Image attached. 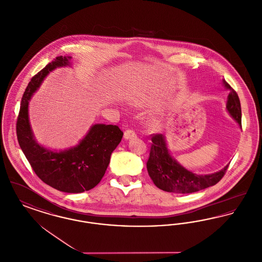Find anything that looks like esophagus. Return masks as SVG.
<instances>
[{"label": "esophagus", "instance_id": "34e87169", "mask_svg": "<svg viewBox=\"0 0 262 262\" xmlns=\"http://www.w3.org/2000/svg\"><path fill=\"white\" fill-rule=\"evenodd\" d=\"M125 139H129V138H133V137H137V134L134 129L132 128H127L125 132V135H124Z\"/></svg>", "mask_w": 262, "mask_h": 262}]
</instances>
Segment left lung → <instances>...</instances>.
I'll return each mask as SVG.
<instances>
[{"label":"left lung","instance_id":"obj_1","mask_svg":"<svg viewBox=\"0 0 262 262\" xmlns=\"http://www.w3.org/2000/svg\"><path fill=\"white\" fill-rule=\"evenodd\" d=\"M230 90L227 110L242 127V109L237 92L224 80ZM227 165L221 171L210 174H196L187 171L171 157L163 135L155 134L151 138L149 157L146 168L152 182L160 189L174 193H191L216 185L226 174Z\"/></svg>","mask_w":262,"mask_h":262}]
</instances>
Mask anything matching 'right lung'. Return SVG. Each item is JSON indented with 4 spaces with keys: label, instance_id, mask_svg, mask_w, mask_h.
Wrapping results in <instances>:
<instances>
[{
    "label": "right lung",
    "instance_id": "1",
    "mask_svg": "<svg viewBox=\"0 0 262 262\" xmlns=\"http://www.w3.org/2000/svg\"><path fill=\"white\" fill-rule=\"evenodd\" d=\"M69 59L57 57L31 78L20 102L16 137L26 159L42 182L60 191L78 193L99 184L124 133L118 125L97 124L77 146L62 152L46 149L35 141L28 120L29 99L49 72L69 64Z\"/></svg>",
    "mask_w": 262,
    "mask_h": 262
}]
</instances>
